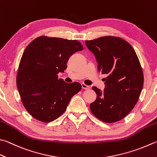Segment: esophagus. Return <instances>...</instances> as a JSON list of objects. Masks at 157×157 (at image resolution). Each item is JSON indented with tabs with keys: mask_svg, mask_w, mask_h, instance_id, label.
Here are the masks:
<instances>
[{
	"mask_svg": "<svg viewBox=\"0 0 157 157\" xmlns=\"http://www.w3.org/2000/svg\"><path fill=\"white\" fill-rule=\"evenodd\" d=\"M81 86H82V88L84 89V90H89V89H90V86H88V85H85L84 83H82Z\"/></svg>",
	"mask_w": 157,
	"mask_h": 157,
	"instance_id": "1",
	"label": "esophagus"
}]
</instances>
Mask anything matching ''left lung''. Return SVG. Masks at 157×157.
<instances>
[{
	"label": "left lung",
	"instance_id": "1",
	"mask_svg": "<svg viewBox=\"0 0 157 157\" xmlns=\"http://www.w3.org/2000/svg\"><path fill=\"white\" fill-rule=\"evenodd\" d=\"M95 56L98 71L106 75L104 91L93 87L96 100L90 104L92 113L105 122L125 117L137 102L144 85V75L135 50L124 40L106 36L85 41Z\"/></svg>",
	"mask_w": 157,
	"mask_h": 157
}]
</instances>
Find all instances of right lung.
Segmentation results:
<instances>
[{"label":"right lung","mask_w":157,"mask_h":157,"mask_svg":"<svg viewBox=\"0 0 157 157\" xmlns=\"http://www.w3.org/2000/svg\"><path fill=\"white\" fill-rule=\"evenodd\" d=\"M83 50L76 40L37 37L23 52L16 84L22 102L37 120L50 122L66 111L72 97L81 90L77 82L67 83L58 74L67 68L74 53Z\"/></svg>","instance_id":"right-lung-1"}]
</instances>
